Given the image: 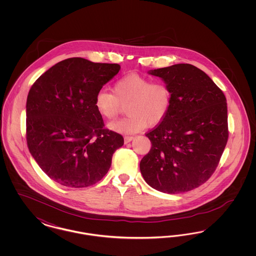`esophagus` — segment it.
Masks as SVG:
<instances>
[{
	"mask_svg": "<svg viewBox=\"0 0 256 256\" xmlns=\"http://www.w3.org/2000/svg\"><path fill=\"white\" fill-rule=\"evenodd\" d=\"M124 143L126 144H128V143H130V141H132L134 139V136H128V135H126L124 137Z\"/></svg>",
	"mask_w": 256,
	"mask_h": 256,
	"instance_id": "34e87169",
	"label": "esophagus"
}]
</instances>
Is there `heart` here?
I'll use <instances>...</instances> for the list:
<instances>
[{"label":"heart","instance_id":"obj_1","mask_svg":"<svg viewBox=\"0 0 256 256\" xmlns=\"http://www.w3.org/2000/svg\"><path fill=\"white\" fill-rule=\"evenodd\" d=\"M172 90L163 80H154L139 74H128L113 86V93L100 90L95 98L98 113L108 120H114L126 106L128 114L122 120L110 124V128L121 134L141 132L146 124L154 126L169 113Z\"/></svg>","mask_w":256,"mask_h":256}]
</instances>
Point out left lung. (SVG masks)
Returning <instances> with one entry per match:
<instances>
[{
	"mask_svg": "<svg viewBox=\"0 0 256 256\" xmlns=\"http://www.w3.org/2000/svg\"><path fill=\"white\" fill-rule=\"evenodd\" d=\"M150 74L170 86L172 104L166 118L146 134L152 146L140 162L141 174L160 192H188L206 182L218 167L228 139L226 98L191 64Z\"/></svg>",
	"mask_w": 256,
	"mask_h": 256,
	"instance_id": "8db88e82",
	"label": "left lung"
}]
</instances>
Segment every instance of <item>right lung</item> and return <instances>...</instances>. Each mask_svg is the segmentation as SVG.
Wrapping results in <instances>:
<instances>
[{
  "instance_id": "add662e5",
  "label": "right lung",
  "mask_w": 256,
  "mask_h": 256,
  "mask_svg": "<svg viewBox=\"0 0 256 256\" xmlns=\"http://www.w3.org/2000/svg\"><path fill=\"white\" fill-rule=\"evenodd\" d=\"M120 69L116 63L71 58L54 65L30 87L26 144L39 167L56 182L87 187L110 170L124 137L104 128L95 98Z\"/></svg>"
}]
</instances>
